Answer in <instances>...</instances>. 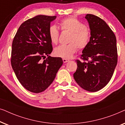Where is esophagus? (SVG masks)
Instances as JSON below:
<instances>
[{"label": "esophagus", "instance_id": "34e87169", "mask_svg": "<svg viewBox=\"0 0 125 125\" xmlns=\"http://www.w3.org/2000/svg\"><path fill=\"white\" fill-rule=\"evenodd\" d=\"M62 61H63V62L65 63V62H68V61H69V60L66 59H62Z\"/></svg>", "mask_w": 125, "mask_h": 125}]
</instances>
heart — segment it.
<instances>
[{
  "instance_id": "b5f03b06",
  "label": "heart",
  "mask_w": 125,
  "mask_h": 125,
  "mask_svg": "<svg viewBox=\"0 0 125 125\" xmlns=\"http://www.w3.org/2000/svg\"><path fill=\"white\" fill-rule=\"evenodd\" d=\"M62 31L71 32L69 42L66 45H60L54 50V53L57 57L70 59L78 50L84 48L88 45L90 40V34L88 29L81 21L73 18H68L61 20L59 23ZM49 39L53 44H56L59 37V31L57 27L52 25L48 29Z\"/></svg>"
}]
</instances>
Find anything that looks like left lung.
Masks as SVG:
<instances>
[{"instance_id":"obj_1","label":"left lung","mask_w":125,"mask_h":125,"mask_svg":"<svg viewBox=\"0 0 125 125\" xmlns=\"http://www.w3.org/2000/svg\"><path fill=\"white\" fill-rule=\"evenodd\" d=\"M85 18L89 23L91 36L81 59L88 62L76 60L77 69L73 77L80 87L94 92L105 87L112 77L117 64V40L102 19L92 14H87Z\"/></svg>"}]
</instances>
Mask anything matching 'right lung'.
Segmentation results:
<instances>
[{
    "label": "right lung",
    "mask_w": 125,
    "mask_h": 125,
    "mask_svg": "<svg viewBox=\"0 0 125 125\" xmlns=\"http://www.w3.org/2000/svg\"><path fill=\"white\" fill-rule=\"evenodd\" d=\"M56 18L37 15L26 20L13 40L12 67L22 86L32 93H40L48 88L63 64L61 57L49 56L53 48L48 29Z\"/></svg>",
    "instance_id": "1"
}]
</instances>
